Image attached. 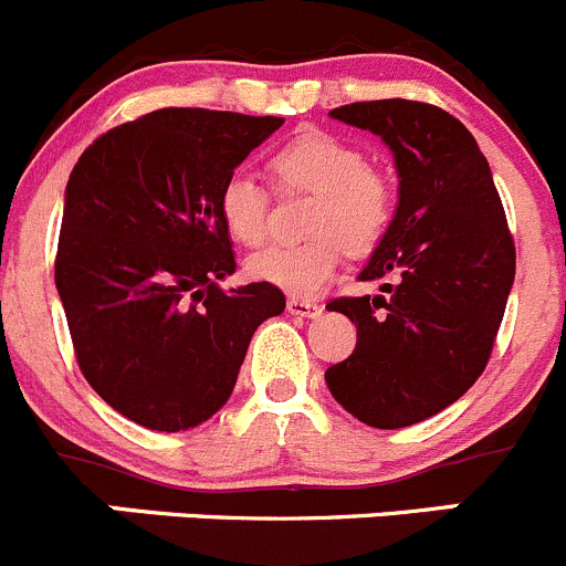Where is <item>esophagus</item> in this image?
<instances>
[{"label":"esophagus","mask_w":566,"mask_h":566,"mask_svg":"<svg viewBox=\"0 0 566 566\" xmlns=\"http://www.w3.org/2000/svg\"><path fill=\"white\" fill-rule=\"evenodd\" d=\"M289 313L291 316H300V318H318L322 316V305H316V302L311 300H289Z\"/></svg>","instance_id":"obj_1"}]
</instances>
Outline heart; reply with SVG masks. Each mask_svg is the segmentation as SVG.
Returning <instances> with one entry per match:
<instances>
[{
	"mask_svg": "<svg viewBox=\"0 0 566 566\" xmlns=\"http://www.w3.org/2000/svg\"><path fill=\"white\" fill-rule=\"evenodd\" d=\"M281 189H307L316 200L307 214L311 239L272 244L250 255L244 270L253 281L296 296H313L338 272L346 248L368 253L388 233L396 195L388 178L368 167L360 145L329 132H305L289 139L270 161ZM220 217L233 242L255 248L270 222V195L248 172H233L220 189Z\"/></svg>",
	"mask_w": 566,
	"mask_h": 566,
	"instance_id": "1",
	"label": "heart"
}]
</instances>
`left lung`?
Segmentation results:
<instances>
[{"instance_id":"1","label":"left lung","mask_w":566,"mask_h":566,"mask_svg":"<svg viewBox=\"0 0 566 566\" xmlns=\"http://www.w3.org/2000/svg\"><path fill=\"white\" fill-rule=\"evenodd\" d=\"M329 117L388 145L399 206L357 275L382 281V294L327 305L352 318L357 346L324 379L357 421L412 427L454 405L484 371L514 283L512 233L490 165L454 115L385 98L338 106Z\"/></svg>"}]
</instances>
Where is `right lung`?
Listing matches in <instances>:
<instances>
[{"mask_svg":"<svg viewBox=\"0 0 566 566\" xmlns=\"http://www.w3.org/2000/svg\"><path fill=\"white\" fill-rule=\"evenodd\" d=\"M283 117L167 106L115 126L65 187L57 281L82 374L156 432L209 421L233 394L281 289H220L237 272L220 189Z\"/></svg>","mask_w":566,"mask_h":566,"instance_id":"obj_1","label":"right lung"}]
</instances>
